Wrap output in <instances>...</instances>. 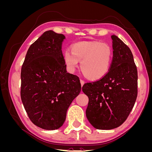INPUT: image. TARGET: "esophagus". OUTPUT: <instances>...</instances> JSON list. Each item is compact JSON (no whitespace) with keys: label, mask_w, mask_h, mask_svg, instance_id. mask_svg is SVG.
<instances>
[{"label":"esophagus","mask_w":152,"mask_h":152,"mask_svg":"<svg viewBox=\"0 0 152 152\" xmlns=\"http://www.w3.org/2000/svg\"><path fill=\"white\" fill-rule=\"evenodd\" d=\"M80 81L81 86H83V85H84V83H85L84 81L83 80H81V79H80Z\"/></svg>","instance_id":"1"}]
</instances>
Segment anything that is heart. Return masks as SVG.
Segmentation results:
<instances>
[{"label":"heart","instance_id":"b5f03b06","mask_svg":"<svg viewBox=\"0 0 152 152\" xmlns=\"http://www.w3.org/2000/svg\"><path fill=\"white\" fill-rule=\"evenodd\" d=\"M113 49L110 45L98 41H82L72 45V50L64 52V61L70 72H73L80 62V68L90 79H99L110 70Z\"/></svg>","mask_w":152,"mask_h":152}]
</instances>
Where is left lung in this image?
Here are the masks:
<instances>
[{
    "mask_svg": "<svg viewBox=\"0 0 152 152\" xmlns=\"http://www.w3.org/2000/svg\"><path fill=\"white\" fill-rule=\"evenodd\" d=\"M113 58L102 79L82 86L89 98L87 120L97 129L110 130L125 122L137 95V72L131 50L116 35H112Z\"/></svg>",
    "mask_w": 152,
    "mask_h": 152,
    "instance_id": "1",
    "label": "left lung"
}]
</instances>
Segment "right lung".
Returning a JSON list of instances; mask_svg holds the SVG:
<instances>
[{
	"mask_svg": "<svg viewBox=\"0 0 152 152\" xmlns=\"http://www.w3.org/2000/svg\"><path fill=\"white\" fill-rule=\"evenodd\" d=\"M65 35L45 31L26 53L21 72V98L30 121L45 130H55L65 122L81 84L67 73L61 45Z\"/></svg>",
	"mask_w": 152,
	"mask_h": 152,
	"instance_id": "right-lung-1",
	"label": "right lung"
}]
</instances>
